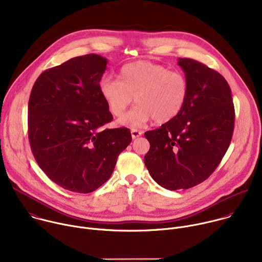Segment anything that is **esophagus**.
<instances>
[{
	"instance_id": "esophagus-1",
	"label": "esophagus",
	"mask_w": 262,
	"mask_h": 262,
	"mask_svg": "<svg viewBox=\"0 0 262 262\" xmlns=\"http://www.w3.org/2000/svg\"><path fill=\"white\" fill-rule=\"evenodd\" d=\"M130 133H132V138H133V139H137V138H139L140 136L143 135V132L140 130V129H137V128L132 129Z\"/></svg>"
}]
</instances>
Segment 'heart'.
<instances>
[{
	"label": "heart",
	"mask_w": 262,
	"mask_h": 262,
	"mask_svg": "<svg viewBox=\"0 0 262 262\" xmlns=\"http://www.w3.org/2000/svg\"><path fill=\"white\" fill-rule=\"evenodd\" d=\"M118 79L103 78L99 92L113 116H121L127 106L138 104L119 123L130 127L141 126L150 119L158 123L174 119L189 96V81L180 71L151 62L140 61L124 65Z\"/></svg>",
	"instance_id": "obj_1"
}]
</instances>
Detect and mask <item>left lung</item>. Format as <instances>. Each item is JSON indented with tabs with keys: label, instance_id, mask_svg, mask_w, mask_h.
I'll return each instance as SVG.
<instances>
[{
	"label": "left lung",
	"instance_id": "8db88e82",
	"mask_svg": "<svg viewBox=\"0 0 262 262\" xmlns=\"http://www.w3.org/2000/svg\"><path fill=\"white\" fill-rule=\"evenodd\" d=\"M189 96L178 116L144 134L150 149L144 158L149 174L163 188L186 190L207 179L230 145L234 129L231 89L206 65L179 58Z\"/></svg>",
	"mask_w": 262,
	"mask_h": 262
}]
</instances>
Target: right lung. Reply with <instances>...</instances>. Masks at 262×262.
<instances>
[{"mask_svg": "<svg viewBox=\"0 0 262 262\" xmlns=\"http://www.w3.org/2000/svg\"><path fill=\"white\" fill-rule=\"evenodd\" d=\"M107 60L72 58L43 71L29 99V141L36 162L63 189L87 194L114 171L132 142L128 128L104 129L113 120L99 92Z\"/></svg>", "mask_w": 262, "mask_h": 262, "instance_id": "obj_1", "label": "right lung"}]
</instances>
